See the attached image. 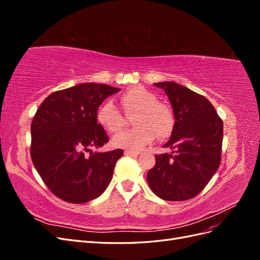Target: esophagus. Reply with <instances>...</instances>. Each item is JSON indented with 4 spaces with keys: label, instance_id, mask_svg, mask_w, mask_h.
<instances>
[{
    "label": "esophagus",
    "instance_id": "1",
    "mask_svg": "<svg viewBox=\"0 0 260 260\" xmlns=\"http://www.w3.org/2000/svg\"><path fill=\"white\" fill-rule=\"evenodd\" d=\"M139 154H140V152H138V151H130V149L124 151V155H127V156H138Z\"/></svg>",
    "mask_w": 260,
    "mask_h": 260
}]
</instances>
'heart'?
<instances>
[{
    "instance_id": "heart-1",
    "label": "heart",
    "mask_w": 260,
    "mask_h": 260,
    "mask_svg": "<svg viewBox=\"0 0 260 260\" xmlns=\"http://www.w3.org/2000/svg\"><path fill=\"white\" fill-rule=\"evenodd\" d=\"M120 105L127 115L136 114L131 130L116 135L112 143L118 148L141 149L157 137L162 139L170 135L174 127V117L170 109L157 102L156 96L142 86H133L120 98ZM98 120L109 132L119 131L124 117L112 101H107L99 108Z\"/></svg>"
}]
</instances>
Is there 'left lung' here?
<instances>
[{"label":"left lung","instance_id":"8db88e82","mask_svg":"<svg viewBox=\"0 0 260 260\" xmlns=\"http://www.w3.org/2000/svg\"><path fill=\"white\" fill-rule=\"evenodd\" d=\"M174 109L175 123L164 147L170 154L155 155L147 183L165 201H186L198 195L216 174L221 160L223 123L205 98L172 81L157 82Z\"/></svg>","mask_w":260,"mask_h":260}]
</instances>
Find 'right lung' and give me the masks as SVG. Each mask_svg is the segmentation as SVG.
Instances as JSON below:
<instances>
[{
  "label": "right lung",
  "instance_id": "obj_1",
  "mask_svg": "<svg viewBox=\"0 0 260 260\" xmlns=\"http://www.w3.org/2000/svg\"><path fill=\"white\" fill-rule=\"evenodd\" d=\"M120 91L107 84L80 83L53 92L31 123V159L50 191L60 200L82 204L103 193L111 182L120 148L93 152L108 142L98 109Z\"/></svg>",
  "mask_w": 260,
  "mask_h": 260
}]
</instances>
